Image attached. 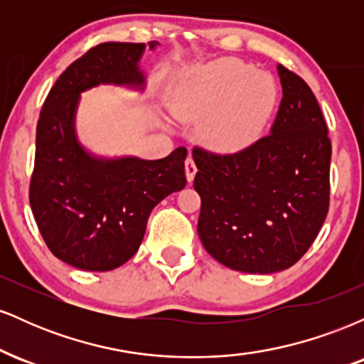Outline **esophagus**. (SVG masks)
I'll use <instances>...</instances> for the list:
<instances>
[{"label": "esophagus", "mask_w": 364, "mask_h": 364, "mask_svg": "<svg viewBox=\"0 0 364 364\" xmlns=\"http://www.w3.org/2000/svg\"><path fill=\"white\" fill-rule=\"evenodd\" d=\"M185 171H186V179L191 183V181H193L195 174H196V164H195L193 157H191V156H188V159H186Z\"/></svg>", "instance_id": "1"}]
</instances>
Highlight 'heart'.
<instances>
[{
	"instance_id": "1",
	"label": "heart",
	"mask_w": 364,
	"mask_h": 364,
	"mask_svg": "<svg viewBox=\"0 0 364 364\" xmlns=\"http://www.w3.org/2000/svg\"><path fill=\"white\" fill-rule=\"evenodd\" d=\"M277 102L272 75L235 58H220L186 75L171 95L174 114L203 119V140L220 154L241 152L260 140Z\"/></svg>"
}]
</instances>
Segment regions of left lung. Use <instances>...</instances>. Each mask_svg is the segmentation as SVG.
Listing matches in <instances>:
<instances>
[{"label":"left lung","instance_id":"left-lung-1","mask_svg":"<svg viewBox=\"0 0 364 364\" xmlns=\"http://www.w3.org/2000/svg\"><path fill=\"white\" fill-rule=\"evenodd\" d=\"M282 101L269 135L236 154L193 147L198 236L217 262L248 274L289 269L328 212L332 145L308 83L277 66Z\"/></svg>","mask_w":364,"mask_h":364}]
</instances>
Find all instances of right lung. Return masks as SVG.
I'll list each match as a JSON object with an SVG mask.
<instances>
[{
	"label": "right lung",
	"instance_id": "1",
	"mask_svg": "<svg viewBox=\"0 0 364 364\" xmlns=\"http://www.w3.org/2000/svg\"><path fill=\"white\" fill-rule=\"evenodd\" d=\"M144 49L135 43L89 49L60 75L37 121L32 214L54 257L77 269L106 272L128 262L144 240L152 208L186 185L185 147L157 161L102 159L87 152L75 135L82 92L99 83L144 89Z\"/></svg>",
	"mask_w": 364,
	"mask_h": 364
}]
</instances>
